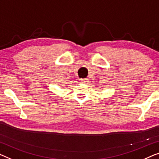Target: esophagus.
I'll return each mask as SVG.
<instances>
[{
  "label": "esophagus",
  "instance_id": "obj_1",
  "mask_svg": "<svg viewBox=\"0 0 159 159\" xmlns=\"http://www.w3.org/2000/svg\"><path fill=\"white\" fill-rule=\"evenodd\" d=\"M80 81L81 83H84V84H86V83L88 82V79H80Z\"/></svg>",
  "mask_w": 159,
  "mask_h": 159
}]
</instances>
